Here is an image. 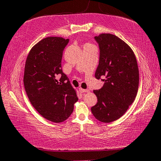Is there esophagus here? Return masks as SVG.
<instances>
[{
  "mask_svg": "<svg viewBox=\"0 0 161 161\" xmlns=\"http://www.w3.org/2000/svg\"><path fill=\"white\" fill-rule=\"evenodd\" d=\"M80 91L81 92V93H84V92H89V90L86 89H82V88H80Z\"/></svg>",
  "mask_w": 161,
  "mask_h": 161,
  "instance_id": "1",
  "label": "esophagus"
}]
</instances>
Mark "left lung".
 I'll return each instance as SVG.
<instances>
[{
  "label": "left lung",
  "instance_id": "8db88e82",
  "mask_svg": "<svg viewBox=\"0 0 161 161\" xmlns=\"http://www.w3.org/2000/svg\"><path fill=\"white\" fill-rule=\"evenodd\" d=\"M100 50L95 76L104 81L93 90L98 102L91 108L93 116L102 123L119 119L136 96L139 73L136 58L130 47L117 36L102 33L95 36Z\"/></svg>",
  "mask_w": 161,
  "mask_h": 161
}]
</instances>
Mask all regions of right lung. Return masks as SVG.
<instances>
[{
  "label": "right lung",
  "instance_id": "right-lung-1",
  "mask_svg": "<svg viewBox=\"0 0 161 161\" xmlns=\"http://www.w3.org/2000/svg\"><path fill=\"white\" fill-rule=\"evenodd\" d=\"M69 42L61 37L41 40L31 49L25 66L23 81L29 100L42 117L54 123L69 118L78 101L61 68L63 50Z\"/></svg>",
  "mask_w": 161,
  "mask_h": 161
}]
</instances>
